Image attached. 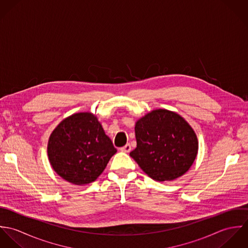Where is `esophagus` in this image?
Instances as JSON below:
<instances>
[{
	"mask_svg": "<svg viewBox=\"0 0 248 248\" xmlns=\"http://www.w3.org/2000/svg\"><path fill=\"white\" fill-rule=\"evenodd\" d=\"M131 149H132V148H131V145H130V144H126L124 147L120 148V151L123 152V153H130Z\"/></svg>",
	"mask_w": 248,
	"mask_h": 248,
	"instance_id": "1",
	"label": "esophagus"
}]
</instances>
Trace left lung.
I'll list each match as a JSON object with an SVG mask.
<instances>
[{
	"label": "left lung",
	"instance_id": "8db88e82",
	"mask_svg": "<svg viewBox=\"0 0 248 248\" xmlns=\"http://www.w3.org/2000/svg\"><path fill=\"white\" fill-rule=\"evenodd\" d=\"M135 133L137 148L130 155L154 180L171 181L183 176L198 155L195 131L175 111H149L136 122Z\"/></svg>",
	"mask_w": 248,
	"mask_h": 248
}]
</instances>
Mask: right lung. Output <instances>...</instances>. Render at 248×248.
<instances>
[{"mask_svg":"<svg viewBox=\"0 0 248 248\" xmlns=\"http://www.w3.org/2000/svg\"><path fill=\"white\" fill-rule=\"evenodd\" d=\"M115 153L97 116L90 111L63 119L47 142V156L54 172L79 186L99 177Z\"/></svg>","mask_w":248,"mask_h":248,"instance_id":"1","label":"right lung"}]
</instances>
